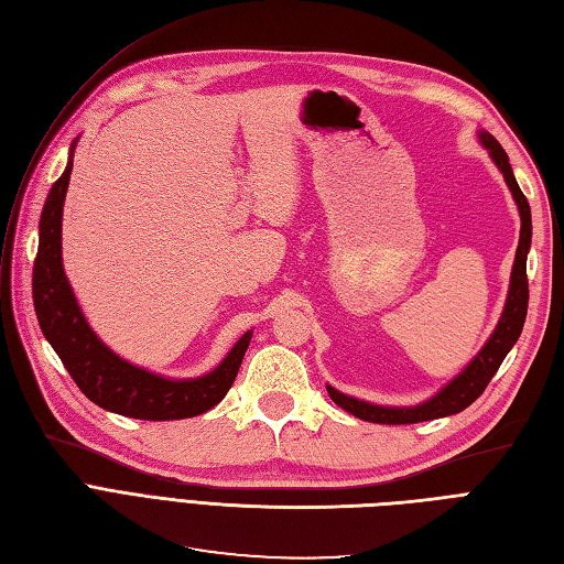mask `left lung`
I'll return each mask as SVG.
<instances>
[{
	"label": "left lung",
	"instance_id": "8db88e82",
	"mask_svg": "<svg viewBox=\"0 0 564 564\" xmlns=\"http://www.w3.org/2000/svg\"><path fill=\"white\" fill-rule=\"evenodd\" d=\"M480 143L489 150V158L494 164L499 166V172L503 174L510 193H513V199L518 204L520 212V242L516 251V263L513 272H510V286H508V299L503 305L501 319L497 324V329L489 336L482 350L473 357V362L458 373L456 379H452L445 388H442L437 395L431 400H425L416 406H381V404H371L365 400H357L346 395V392H338L336 388L327 386L329 398L340 406L350 412L352 416L371 421V423H388V425H402V423H419V421H433L442 416H452L464 412L468 404H473L477 398L482 395L487 383L494 379V373L499 371L501 362L506 360V355L510 348L516 346V340L522 334L524 327V317H527V303H529V284H527V253L529 247H532V212H529V202L522 195L520 185L516 181L513 169H510L506 150L501 143L494 139L491 133L480 131Z\"/></svg>",
	"mask_w": 564,
	"mask_h": 564
}]
</instances>
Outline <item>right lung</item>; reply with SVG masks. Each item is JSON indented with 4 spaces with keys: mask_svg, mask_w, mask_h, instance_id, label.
<instances>
[{
    "mask_svg": "<svg viewBox=\"0 0 564 564\" xmlns=\"http://www.w3.org/2000/svg\"><path fill=\"white\" fill-rule=\"evenodd\" d=\"M63 176L51 185L40 218V247L32 268V299L40 327L61 357L77 388L108 412L143 421H176L209 412L226 398L249 348L247 332L214 371L197 379H164L135 367L112 352L84 319L73 286L65 278L61 256V218L67 183L73 174V152Z\"/></svg>",
    "mask_w": 564,
    "mask_h": 564,
    "instance_id": "add662e5",
    "label": "right lung"
}]
</instances>
